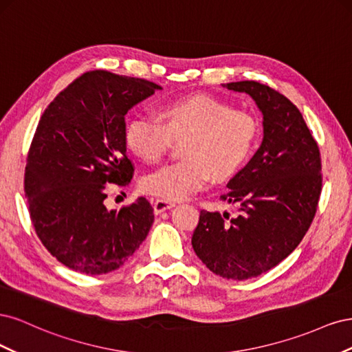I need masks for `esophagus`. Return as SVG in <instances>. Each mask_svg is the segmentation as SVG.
<instances>
[{
  "label": "esophagus",
  "instance_id": "1",
  "mask_svg": "<svg viewBox=\"0 0 352 352\" xmlns=\"http://www.w3.org/2000/svg\"><path fill=\"white\" fill-rule=\"evenodd\" d=\"M175 206H176L175 201L157 198V199H154V212H155V214H160V212H163V211H166V210L173 208Z\"/></svg>",
  "mask_w": 352,
  "mask_h": 352
}]
</instances>
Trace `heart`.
<instances>
[{
    "label": "heart",
    "instance_id": "obj_1",
    "mask_svg": "<svg viewBox=\"0 0 352 352\" xmlns=\"http://www.w3.org/2000/svg\"><path fill=\"white\" fill-rule=\"evenodd\" d=\"M158 120L133 116L124 142L145 163H157L172 141H182L180 160L145 176L144 192L163 199H184L204 188L211 176L225 180L248 162L260 135L258 122L245 111L208 95H186L163 102Z\"/></svg>",
    "mask_w": 352,
    "mask_h": 352
}]
</instances>
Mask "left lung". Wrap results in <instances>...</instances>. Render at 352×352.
Instances as JSON below:
<instances>
[{
	"label": "left lung",
	"instance_id": "left-lung-1",
	"mask_svg": "<svg viewBox=\"0 0 352 352\" xmlns=\"http://www.w3.org/2000/svg\"><path fill=\"white\" fill-rule=\"evenodd\" d=\"M223 87L255 101L264 136L220 197L238 204L239 214L201 210L192 248L212 273L245 280L273 269L302 241L322 192V158L302 114L285 95L255 80Z\"/></svg>",
	"mask_w": 352,
	"mask_h": 352
}]
</instances>
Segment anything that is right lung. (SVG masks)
<instances>
[{
	"label": "right lung",
	"mask_w": 352,
	"mask_h": 352,
	"mask_svg": "<svg viewBox=\"0 0 352 352\" xmlns=\"http://www.w3.org/2000/svg\"><path fill=\"white\" fill-rule=\"evenodd\" d=\"M162 89L107 70L83 73L41 116L25 170V197L38 238L66 267L85 274L119 269L146 238L154 208L144 197L107 210L105 185L126 186L124 116Z\"/></svg>",
	"instance_id": "1"
}]
</instances>
